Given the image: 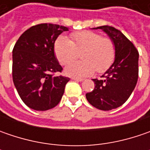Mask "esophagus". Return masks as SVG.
Instances as JSON below:
<instances>
[{"mask_svg":"<svg viewBox=\"0 0 150 150\" xmlns=\"http://www.w3.org/2000/svg\"><path fill=\"white\" fill-rule=\"evenodd\" d=\"M72 80H74V81H77V82H83V78H72Z\"/></svg>","mask_w":150,"mask_h":150,"instance_id":"obj_1","label":"esophagus"}]
</instances>
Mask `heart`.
Returning <instances> with one entry per match:
<instances>
[{"label": "heart", "mask_w": 150, "mask_h": 150, "mask_svg": "<svg viewBox=\"0 0 150 150\" xmlns=\"http://www.w3.org/2000/svg\"><path fill=\"white\" fill-rule=\"evenodd\" d=\"M72 41L61 36L54 43V52L58 62L65 65L75 60L79 53L83 61L68 64L65 74L74 78H84L107 71L115 58V46L111 39L103 38L94 32L72 33Z\"/></svg>", "instance_id": "b5f03b06"}]
</instances>
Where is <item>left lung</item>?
Returning a JSON list of instances; mask_svg holds the SVG:
<instances>
[{
  "label": "left lung",
  "instance_id": "left-lung-1",
  "mask_svg": "<svg viewBox=\"0 0 150 150\" xmlns=\"http://www.w3.org/2000/svg\"><path fill=\"white\" fill-rule=\"evenodd\" d=\"M108 34L115 46V58L101 77L93 79L94 89L86 93L91 105L108 111L123 105L135 88L139 77V52L119 30L109 26H98Z\"/></svg>",
  "mask_w": 150,
  "mask_h": 150
}]
</instances>
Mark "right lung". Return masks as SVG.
Wrapping results in <instances>:
<instances>
[{
  "mask_svg": "<svg viewBox=\"0 0 150 150\" xmlns=\"http://www.w3.org/2000/svg\"><path fill=\"white\" fill-rule=\"evenodd\" d=\"M66 26L42 23L30 27L12 51V78L23 103L30 108L46 111L57 106L69 78L55 76L62 72L54 53L56 39Z\"/></svg>",
  "mask_w": 150,
  "mask_h": 150,
  "instance_id": "right-lung-1",
  "label": "right lung"
}]
</instances>
